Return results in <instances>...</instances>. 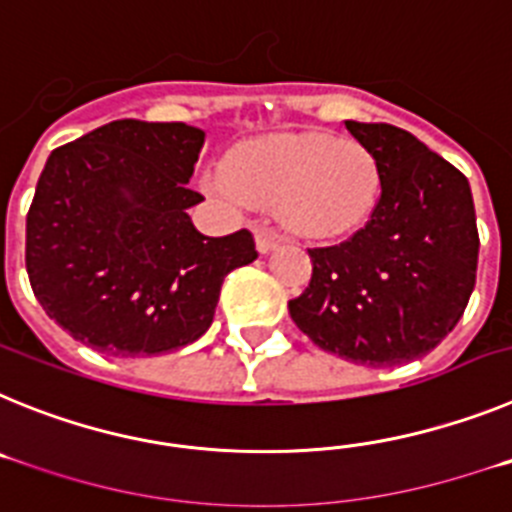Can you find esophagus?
<instances>
[{"label":"esophagus","instance_id":"1","mask_svg":"<svg viewBox=\"0 0 512 512\" xmlns=\"http://www.w3.org/2000/svg\"><path fill=\"white\" fill-rule=\"evenodd\" d=\"M279 241H282V235H279L274 228H269V225L256 228V248H259V253L274 251V248L279 246Z\"/></svg>","mask_w":512,"mask_h":512}]
</instances>
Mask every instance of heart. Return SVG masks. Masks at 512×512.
<instances>
[{
  "label": "heart",
  "mask_w": 512,
  "mask_h": 512,
  "mask_svg": "<svg viewBox=\"0 0 512 512\" xmlns=\"http://www.w3.org/2000/svg\"><path fill=\"white\" fill-rule=\"evenodd\" d=\"M217 187L233 200L277 207L292 233L341 238L372 220L382 166L359 140L277 133L230 148Z\"/></svg>",
  "instance_id": "b5f03b06"
}]
</instances>
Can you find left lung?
I'll use <instances>...</instances> for the list:
<instances>
[{
	"instance_id": "obj_1",
	"label": "left lung",
	"mask_w": 512,
	"mask_h": 512,
	"mask_svg": "<svg viewBox=\"0 0 512 512\" xmlns=\"http://www.w3.org/2000/svg\"><path fill=\"white\" fill-rule=\"evenodd\" d=\"M346 130L377 156L382 197L348 241L307 251L312 277L289 315L323 351L397 366L433 351L467 310L479 256L472 189L408 130L356 120Z\"/></svg>"
}]
</instances>
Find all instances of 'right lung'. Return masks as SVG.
<instances>
[{"mask_svg":"<svg viewBox=\"0 0 512 512\" xmlns=\"http://www.w3.org/2000/svg\"><path fill=\"white\" fill-rule=\"evenodd\" d=\"M205 133L115 120L56 148L27 212L25 266L63 330L104 356L169 354L210 328L223 279L259 253L248 230L207 238L189 207Z\"/></svg>","mask_w":512,"mask_h":512,"instance_id":"add662e5","label":"right lung"}]
</instances>
